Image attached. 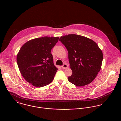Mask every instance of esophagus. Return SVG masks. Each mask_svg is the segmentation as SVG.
Wrapping results in <instances>:
<instances>
[{"mask_svg":"<svg viewBox=\"0 0 121 121\" xmlns=\"http://www.w3.org/2000/svg\"><path fill=\"white\" fill-rule=\"evenodd\" d=\"M68 67V65L67 64H64L62 66V68L63 69H66Z\"/></svg>","mask_w":121,"mask_h":121,"instance_id":"34e87169","label":"esophagus"}]
</instances>
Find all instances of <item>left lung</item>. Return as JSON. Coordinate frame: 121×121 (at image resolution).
Returning <instances> with one entry per match:
<instances>
[{
	"mask_svg": "<svg viewBox=\"0 0 121 121\" xmlns=\"http://www.w3.org/2000/svg\"><path fill=\"white\" fill-rule=\"evenodd\" d=\"M68 51L72 75L69 82L76 86H85L92 82L100 71L103 53L96 42L87 37L71 34L60 39Z\"/></svg>",
	"mask_w": 121,
	"mask_h": 121,
	"instance_id": "1",
	"label": "left lung"
}]
</instances>
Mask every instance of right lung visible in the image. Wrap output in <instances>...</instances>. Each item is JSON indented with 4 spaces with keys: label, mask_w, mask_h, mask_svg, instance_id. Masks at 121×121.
I'll return each mask as SVG.
<instances>
[{
    "label": "right lung",
    "mask_w": 121,
    "mask_h": 121,
    "mask_svg": "<svg viewBox=\"0 0 121 121\" xmlns=\"http://www.w3.org/2000/svg\"><path fill=\"white\" fill-rule=\"evenodd\" d=\"M58 37L45 36L26 42L17 55V66L24 78L33 86H45L53 80L58 69L51 51Z\"/></svg>",
    "instance_id": "obj_1"
}]
</instances>
